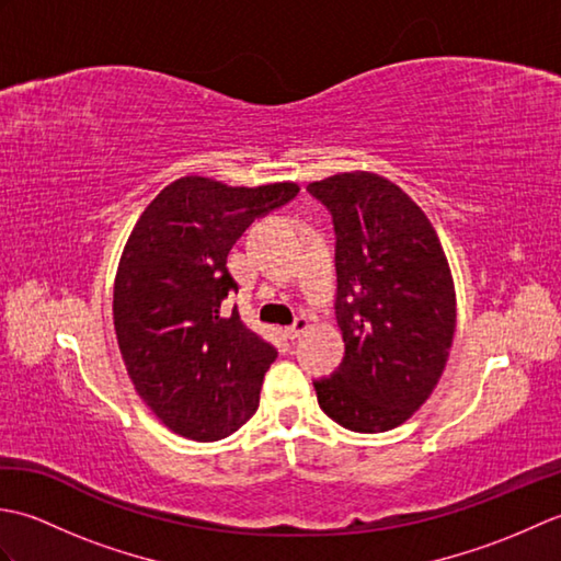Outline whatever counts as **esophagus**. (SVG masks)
Returning a JSON list of instances; mask_svg holds the SVG:
<instances>
[{
	"label": "esophagus",
	"instance_id": "34e87169",
	"mask_svg": "<svg viewBox=\"0 0 561 561\" xmlns=\"http://www.w3.org/2000/svg\"><path fill=\"white\" fill-rule=\"evenodd\" d=\"M311 328V320H308L306 316H299L294 320V325H289V328H284V335H287L289 340H296L299 335H304V332Z\"/></svg>",
	"mask_w": 561,
	"mask_h": 561
}]
</instances>
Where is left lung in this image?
Instances as JSON below:
<instances>
[{"label":"left lung","instance_id":"left-lung-1","mask_svg":"<svg viewBox=\"0 0 561 561\" xmlns=\"http://www.w3.org/2000/svg\"><path fill=\"white\" fill-rule=\"evenodd\" d=\"M335 224L344 359L316 380L330 420L359 434L396 428L432 396L456 332V287L420 205L388 178L354 171L306 187Z\"/></svg>","mask_w":561,"mask_h":561}]
</instances>
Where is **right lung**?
<instances>
[{"label":"right lung","mask_w":561,"mask_h":561,"mask_svg":"<svg viewBox=\"0 0 561 561\" xmlns=\"http://www.w3.org/2000/svg\"><path fill=\"white\" fill-rule=\"evenodd\" d=\"M296 195V183L231 187L185 175L129 233L113 289L115 335L139 398L171 432L219 440L255 414L277 350L236 308L221 313L238 291L226 257L250 224Z\"/></svg>","instance_id":"1"}]
</instances>
